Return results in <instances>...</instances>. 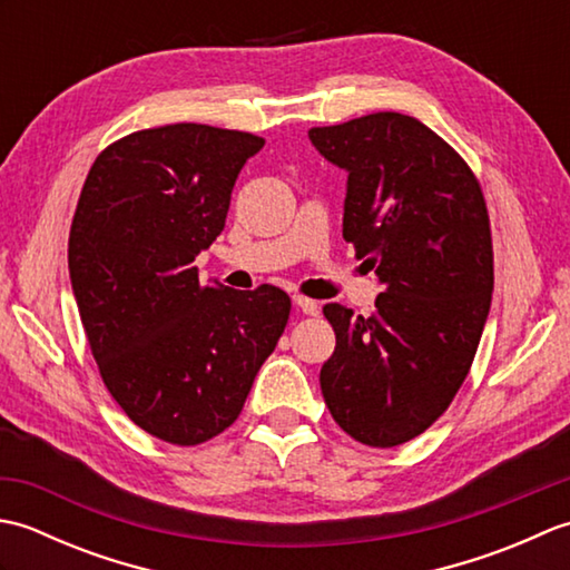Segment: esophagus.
I'll use <instances>...</instances> for the list:
<instances>
[{"mask_svg":"<svg viewBox=\"0 0 570 570\" xmlns=\"http://www.w3.org/2000/svg\"><path fill=\"white\" fill-rule=\"evenodd\" d=\"M294 306H296L301 313H306V316H316V313L321 311L318 301L306 298V296H294Z\"/></svg>","mask_w":570,"mask_h":570,"instance_id":"1","label":"esophagus"}]
</instances>
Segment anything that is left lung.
<instances>
[{"label": "left lung", "instance_id": "obj_1", "mask_svg": "<svg viewBox=\"0 0 570 570\" xmlns=\"http://www.w3.org/2000/svg\"><path fill=\"white\" fill-rule=\"evenodd\" d=\"M347 174L343 237L382 284L370 316L323 306L335 353L321 367L333 419L355 441L392 448L453 402L492 301V237L478 178L416 117L374 112L313 127Z\"/></svg>", "mask_w": 570, "mask_h": 570}]
</instances>
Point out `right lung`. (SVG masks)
Returning a JSON list of instances; mask_svg holds the SVG:
<instances>
[{"label": "right lung", "mask_w": 570, "mask_h": 570, "mask_svg": "<svg viewBox=\"0 0 570 570\" xmlns=\"http://www.w3.org/2000/svg\"><path fill=\"white\" fill-rule=\"evenodd\" d=\"M262 147L249 131L166 125L115 141L85 178L68 239L72 296L105 386L166 443L223 433L286 328L282 288L200 284L193 266Z\"/></svg>", "instance_id": "add662e5"}]
</instances>
